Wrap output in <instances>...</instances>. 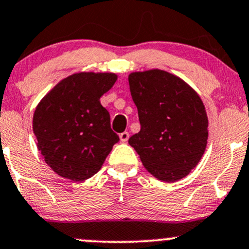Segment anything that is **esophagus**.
Returning <instances> with one entry per match:
<instances>
[{
  "mask_svg": "<svg viewBox=\"0 0 249 249\" xmlns=\"http://www.w3.org/2000/svg\"><path fill=\"white\" fill-rule=\"evenodd\" d=\"M129 137H130V135H129V132H122V134L119 135V139H120V141H122V142H127V140H129Z\"/></svg>",
  "mask_w": 249,
  "mask_h": 249,
  "instance_id": "obj_1",
  "label": "esophagus"
}]
</instances>
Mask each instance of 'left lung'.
I'll list each match as a JSON object with an SVG mask.
<instances>
[{
  "instance_id": "1",
  "label": "left lung",
  "mask_w": 249,
  "mask_h": 249,
  "mask_svg": "<svg viewBox=\"0 0 249 249\" xmlns=\"http://www.w3.org/2000/svg\"><path fill=\"white\" fill-rule=\"evenodd\" d=\"M129 84L141 124L129 144L158 179L176 182L188 176L207 144L208 119L199 95L161 70L131 73Z\"/></svg>"
}]
</instances>
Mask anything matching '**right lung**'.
Returning a JSON list of instances; mask_svg holds the SVG:
<instances>
[{
  "mask_svg": "<svg viewBox=\"0 0 249 249\" xmlns=\"http://www.w3.org/2000/svg\"><path fill=\"white\" fill-rule=\"evenodd\" d=\"M117 80L113 73H76L43 97L34 132L44 161L61 177L85 180L101 169L119 136L100 102Z\"/></svg>",
  "mask_w": 249,
  "mask_h": 249,
  "instance_id": "add662e5",
  "label": "right lung"
}]
</instances>
